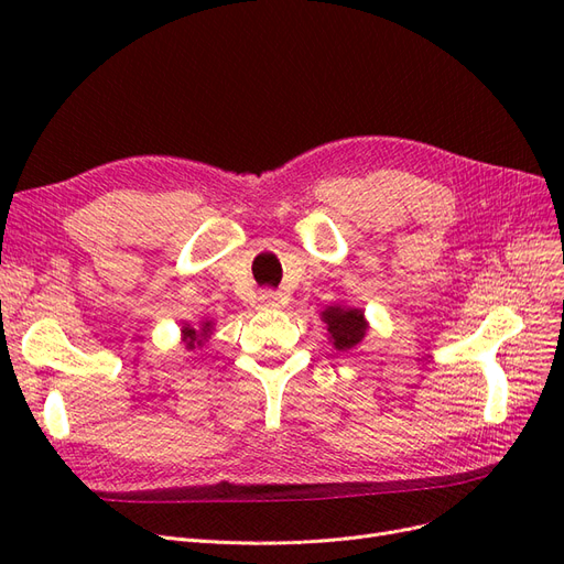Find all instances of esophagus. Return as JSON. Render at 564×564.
<instances>
[{"mask_svg":"<svg viewBox=\"0 0 564 564\" xmlns=\"http://www.w3.org/2000/svg\"><path fill=\"white\" fill-rule=\"evenodd\" d=\"M282 296L278 292H272V289H263L259 294V308H280Z\"/></svg>","mask_w":564,"mask_h":564,"instance_id":"esophagus-1","label":"esophagus"}]
</instances>
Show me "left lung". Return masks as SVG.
Instances as JSON below:
<instances>
[{
  "mask_svg": "<svg viewBox=\"0 0 564 564\" xmlns=\"http://www.w3.org/2000/svg\"><path fill=\"white\" fill-rule=\"evenodd\" d=\"M322 317L327 322V329L338 350H350L365 338L367 322L362 311L344 308V305H329V308L322 313Z\"/></svg>",
  "mask_w": 564,
  "mask_h": 564,
  "instance_id": "8db88e82",
  "label": "left lung"
}]
</instances>
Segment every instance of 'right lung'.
<instances>
[{
  "label": "right lung",
  "mask_w": 564,
  "mask_h": 564,
  "mask_svg": "<svg viewBox=\"0 0 564 564\" xmlns=\"http://www.w3.org/2000/svg\"><path fill=\"white\" fill-rule=\"evenodd\" d=\"M209 329H212V322H204L199 329H193V327H183V336H185V344H187V348L202 346V340L209 336Z\"/></svg>",
  "instance_id": "add662e5"
}]
</instances>
